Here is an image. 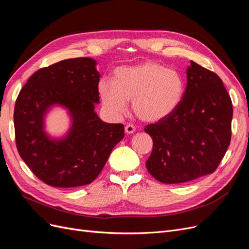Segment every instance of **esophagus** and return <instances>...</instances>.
Returning <instances> with one entry per match:
<instances>
[{
	"label": "esophagus",
	"mask_w": 249,
	"mask_h": 249,
	"mask_svg": "<svg viewBox=\"0 0 249 249\" xmlns=\"http://www.w3.org/2000/svg\"><path fill=\"white\" fill-rule=\"evenodd\" d=\"M134 130H135V128H134V126H133L132 124H127V125L125 126V132H126L127 134L133 133Z\"/></svg>",
	"instance_id": "obj_1"
}]
</instances>
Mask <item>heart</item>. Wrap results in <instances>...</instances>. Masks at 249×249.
I'll use <instances>...</instances> for the list:
<instances>
[{
  "instance_id": "b5f03b06",
  "label": "heart",
  "mask_w": 249,
  "mask_h": 249,
  "mask_svg": "<svg viewBox=\"0 0 249 249\" xmlns=\"http://www.w3.org/2000/svg\"><path fill=\"white\" fill-rule=\"evenodd\" d=\"M183 90L178 72L155 62L119 67L113 82L102 78L98 84L103 106L110 114L123 115L126 102L132 101L134 115L143 122H157L170 116L179 106Z\"/></svg>"
}]
</instances>
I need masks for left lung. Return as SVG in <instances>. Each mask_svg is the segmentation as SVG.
I'll return each mask as SVG.
<instances>
[{"label": "left lung", "instance_id": "1", "mask_svg": "<svg viewBox=\"0 0 249 249\" xmlns=\"http://www.w3.org/2000/svg\"><path fill=\"white\" fill-rule=\"evenodd\" d=\"M186 73L187 86L177 108L145 127L153 140L147 170L165 184L212 174L231 142L232 106L220 77L194 61Z\"/></svg>", "mask_w": 249, "mask_h": 249}]
</instances>
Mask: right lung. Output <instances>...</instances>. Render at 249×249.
<instances>
[{"label":"right lung","mask_w":249,"mask_h":249,"mask_svg":"<svg viewBox=\"0 0 249 249\" xmlns=\"http://www.w3.org/2000/svg\"><path fill=\"white\" fill-rule=\"evenodd\" d=\"M100 74L91 58L63 60L37 70L20 90L14 107L17 148L38 179L69 188L93 182L111 150L124 138L123 124L103 122L95 113ZM53 105L69 109L72 124L62 139L44 131Z\"/></svg>","instance_id":"right-lung-1"}]
</instances>
